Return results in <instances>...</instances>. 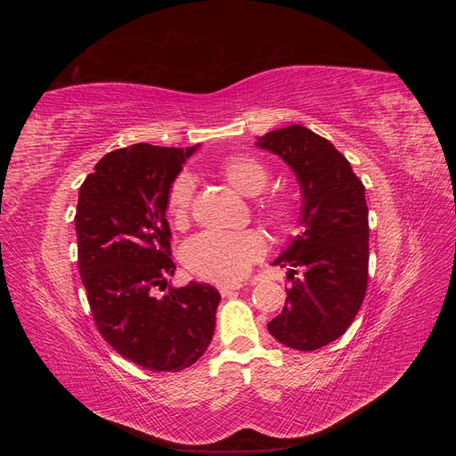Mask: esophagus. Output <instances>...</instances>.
<instances>
[{"label": "esophagus", "mask_w": 456, "mask_h": 456, "mask_svg": "<svg viewBox=\"0 0 456 456\" xmlns=\"http://www.w3.org/2000/svg\"><path fill=\"white\" fill-rule=\"evenodd\" d=\"M240 289H241L240 283H220L218 285V291H220V295H223V297H228L232 293H236V291H240Z\"/></svg>", "instance_id": "esophagus-1"}]
</instances>
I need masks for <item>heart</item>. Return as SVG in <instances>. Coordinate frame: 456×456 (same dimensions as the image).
Segmentation results:
<instances>
[{
  "label": "heart",
  "instance_id": "1",
  "mask_svg": "<svg viewBox=\"0 0 456 456\" xmlns=\"http://www.w3.org/2000/svg\"><path fill=\"white\" fill-rule=\"evenodd\" d=\"M224 181L245 198H256L270 183L268 169L251 156H230L218 165ZM194 200V178L188 173L178 175L165 201V211L175 226H184ZM260 213L272 224L283 226L291 218V209L285 201L262 203ZM266 243L255 230L245 232H203L191 238L184 247L186 268L209 281H238L251 270L253 262L262 258Z\"/></svg>",
  "mask_w": 456,
  "mask_h": 456
}]
</instances>
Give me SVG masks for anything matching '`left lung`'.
Instances as JSON below:
<instances>
[{"label": "left lung", "instance_id": "left-lung-1", "mask_svg": "<svg viewBox=\"0 0 456 456\" xmlns=\"http://www.w3.org/2000/svg\"><path fill=\"white\" fill-rule=\"evenodd\" d=\"M297 176L302 205L295 236L273 260L293 280L283 312L268 323L283 346L312 352L346 333L360 312L369 270L365 186L350 161L323 136L289 126L256 136ZM302 271L300 279L294 273Z\"/></svg>", "mask_w": 456, "mask_h": 456}]
</instances>
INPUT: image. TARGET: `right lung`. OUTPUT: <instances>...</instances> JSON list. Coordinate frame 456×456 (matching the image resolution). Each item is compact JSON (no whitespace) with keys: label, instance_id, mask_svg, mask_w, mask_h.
<instances>
[{"label":"right lung","instance_id":"add662e5","mask_svg":"<svg viewBox=\"0 0 456 456\" xmlns=\"http://www.w3.org/2000/svg\"><path fill=\"white\" fill-rule=\"evenodd\" d=\"M198 148L114 150L79 188L77 265L94 323L119 355L156 372L194 365L215 333L216 289L167 281L176 266L165 201Z\"/></svg>","mask_w":456,"mask_h":456}]
</instances>
